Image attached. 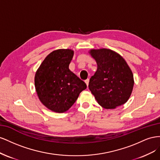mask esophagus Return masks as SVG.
<instances>
[{"label": "esophagus", "mask_w": 160, "mask_h": 160, "mask_svg": "<svg viewBox=\"0 0 160 160\" xmlns=\"http://www.w3.org/2000/svg\"><path fill=\"white\" fill-rule=\"evenodd\" d=\"M85 83H86V86H87V87H88V84H89V80H88V79L86 80H85Z\"/></svg>", "instance_id": "1"}]
</instances>
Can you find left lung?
I'll list each match as a JSON object with an SVG mask.
<instances>
[{
    "label": "left lung",
    "mask_w": 160,
    "mask_h": 160,
    "mask_svg": "<svg viewBox=\"0 0 160 160\" xmlns=\"http://www.w3.org/2000/svg\"><path fill=\"white\" fill-rule=\"evenodd\" d=\"M89 53L97 63L88 87L102 107L115 108L129 100L134 86L133 74L121 55L111 49H92Z\"/></svg>",
    "instance_id": "1"
}]
</instances>
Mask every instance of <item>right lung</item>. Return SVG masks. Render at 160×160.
Returning a JSON list of instances; mask_svg holds the SVG:
<instances>
[{
  "instance_id": "right-lung-1",
  "label": "right lung",
  "mask_w": 160,
  "mask_h": 160,
  "mask_svg": "<svg viewBox=\"0 0 160 160\" xmlns=\"http://www.w3.org/2000/svg\"><path fill=\"white\" fill-rule=\"evenodd\" d=\"M74 56L70 49H59L48 55L35 75V87L45 107L55 112H66L74 104L82 91L86 88L69 69Z\"/></svg>"
}]
</instances>
